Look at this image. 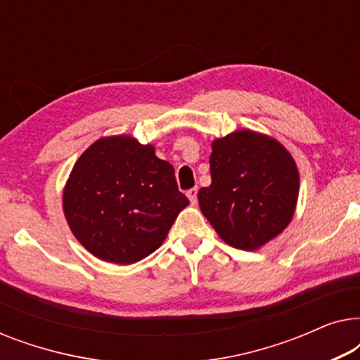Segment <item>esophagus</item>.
I'll use <instances>...</instances> for the list:
<instances>
[{"label":"esophagus","mask_w":360,"mask_h":360,"mask_svg":"<svg viewBox=\"0 0 360 360\" xmlns=\"http://www.w3.org/2000/svg\"><path fill=\"white\" fill-rule=\"evenodd\" d=\"M186 196H188V200H190V203L191 205H195L196 203V196H198V188H191V190H188L186 191Z\"/></svg>","instance_id":"obj_1"}]
</instances>
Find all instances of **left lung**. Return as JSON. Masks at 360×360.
I'll list each match as a JSON object with an SVG mask.
<instances>
[{
    "mask_svg": "<svg viewBox=\"0 0 360 360\" xmlns=\"http://www.w3.org/2000/svg\"><path fill=\"white\" fill-rule=\"evenodd\" d=\"M211 185L198 191L200 210L226 244L255 250L282 233L297 208L300 175L290 152L243 129L213 141Z\"/></svg>",
    "mask_w": 360,
    "mask_h": 360,
    "instance_id": "obj_1",
    "label": "left lung"
}]
</instances>
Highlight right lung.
<instances>
[{"instance_id": "right-lung-1", "label": "right lung", "mask_w": 360, "mask_h": 360, "mask_svg": "<svg viewBox=\"0 0 360 360\" xmlns=\"http://www.w3.org/2000/svg\"><path fill=\"white\" fill-rule=\"evenodd\" d=\"M63 213L88 252L106 262H139L164 243L188 198L154 146L131 136L101 137L75 162Z\"/></svg>"}]
</instances>
